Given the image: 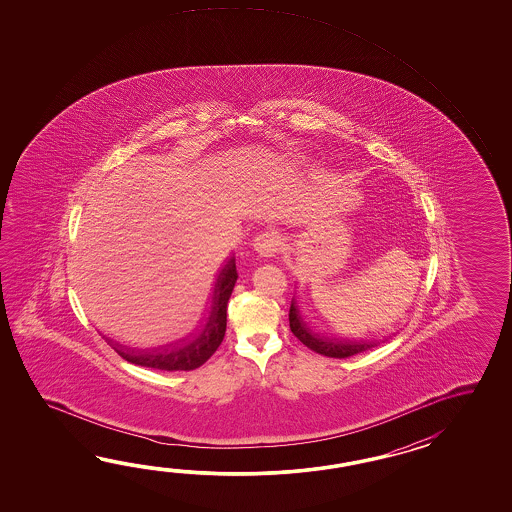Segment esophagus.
Wrapping results in <instances>:
<instances>
[{"label": "esophagus", "mask_w": 512, "mask_h": 512, "mask_svg": "<svg viewBox=\"0 0 512 512\" xmlns=\"http://www.w3.org/2000/svg\"><path fill=\"white\" fill-rule=\"evenodd\" d=\"M252 245H254V251L258 252L261 258H272V256H276V254L280 252L282 240H280V236H278L276 232L267 230V232L258 234V236L254 238Z\"/></svg>", "instance_id": "obj_1"}]
</instances>
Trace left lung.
Segmentation results:
<instances>
[{
  "mask_svg": "<svg viewBox=\"0 0 512 512\" xmlns=\"http://www.w3.org/2000/svg\"><path fill=\"white\" fill-rule=\"evenodd\" d=\"M289 326L293 331L294 337L298 338L304 346L313 349L315 353H320L324 357L331 359H346L353 357L357 353H362L366 349L375 348L379 342L377 340H355V338L327 337L324 333L316 331L313 326L307 322V316L300 309V305L293 298L291 309H289Z\"/></svg>",
  "mask_w": 512,
  "mask_h": 512,
  "instance_id": "1",
  "label": "left lung"
}]
</instances>
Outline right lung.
Returning <instances> with one entry per match:
<instances>
[{
	"mask_svg": "<svg viewBox=\"0 0 512 512\" xmlns=\"http://www.w3.org/2000/svg\"><path fill=\"white\" fill-rule=\"evenodd\" d=\"M238 280L236 260L221 263L207 294L196 309L163 337L130 342L108 337L111 348L131 364L164 371H190L203 366L219 348L227 331V304Z\"/></svg>",
	"mask_w": 512,
	"mask_h": 512,
	"instance_id": "obj_1",
	"label": "right lung"
}]
</instances>
